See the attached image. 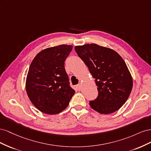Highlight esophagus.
Here are the masks:
<instances>
[{"label":"esophagus","instance_id":"34e87169","mask_svg":"<svg viewBox=\"0 0 151 151\" xmlns=\"http://www.w3.org/2000/svg\"><path fill=\"white\" fill-rule=\"evenodd\" d=\"M76 88H77V89H80L81 88V84L79 83V84H77V86H76Z\"/></svg>","mask_w":151,"mask_h":151}]
</instances>
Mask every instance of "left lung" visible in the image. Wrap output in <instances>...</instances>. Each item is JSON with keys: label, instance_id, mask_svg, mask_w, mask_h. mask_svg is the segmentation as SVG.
Returning a JSON list of instances; mask_svg holds the SVG:
<instances>
[{"label": "left lung", "instance_id": "8db88e82", "mask_svg": "<svg viewBox=\"0 0 151 151\" xmlns=\"http://www.w3.org/2000/svg\"><path fill=\"white\" fill-rule=\"evenodd\" d=\"M78 56L88 66L98 86V96L90 106L101 114H110L127 101L133 80L125 61L113 50L97 44L76 46Z\"/></svg>", "mask_w": 151, "mask_h": 151}]
</instances>
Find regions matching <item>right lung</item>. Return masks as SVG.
<instances>
[{
	"instance_id": "add662e5",
	"label": "right lung",
	"mask_w": 151,
	"mask_h": 151,
	"mask_svg": "<svg viewBox=\"0 0 151 151\" xmlns=\"http://www.w3.org/2000/svg\"><path fill=\"white\" fill-rule=\"evenodd\" d=\"M72 50V45H67L48 48L32 61L26 78V93L40 111L49 115L60 113L74 94L64 67Z\"/></svg>"
}]
</instances>
